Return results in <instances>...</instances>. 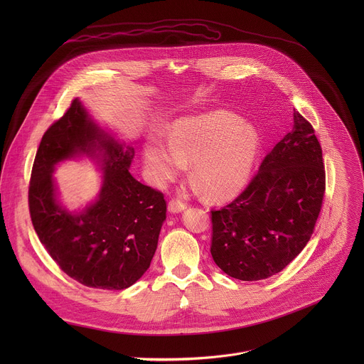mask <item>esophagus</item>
I'll return each mask as SVG.
<instances>
[{
    "label": "esophagus",
    "mask_w": 364,
    "mask_h": 364,
    "mask_svg": "<svg viewBox=\"0 0 364 364\" xmlns=\"http://www.w3.org/2000/svg\"><path fill=\"white\" fill-rule=\"evenodd\" d=\"M186 207H187V204L184 201H181L178 198H173L168 203V212L170 213H180L186 209Z\"/></svg>",
    "instance_id": "34e87169"
}]
</instances>
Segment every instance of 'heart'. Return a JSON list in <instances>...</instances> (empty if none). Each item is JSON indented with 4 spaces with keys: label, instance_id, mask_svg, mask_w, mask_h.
<instances>
[{
    "label": "heart",
    "instance_id": "obj_1",
    "mask_svg": "<svg viewBox=\"0 0 364 364\" xmlns=\"http://www.w3.org/2000/svg\"><path fill=\"white\" fill-rule=\"evenodd\" d=\"M259 135L226 112L180 119L168 139L154 134L144 146L151 178L164 184L191 164V176L212 198L236 194L249 178Z\"/></svg>",
    "mask_w": 364,
    "mask_h": 364
}]
</instances>
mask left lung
<instances>
[{"label": "left lung", "instance_id": "left-lung-1", "mask_svg": "<svg viewBox=\"0 0 364 364\" xmlns=\"http://www.w3.org/2000/svg\"><path fill=\"white\" fill-rule=\"evenodd\" d=\"M326 193L321 145L294 111V127L264 159L249 186L212 210L210 252L216 265L240 281L281 272L314 232Z\"/></svg>", "mask_w": 364, "mask_h": 364}]
</instances>
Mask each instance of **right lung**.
I'll list each match as a JSON object with an SVG mask.
<instances>
[{"label": "right lung", "instance_id": "right-lung-1", "mask_svg": "<svg viewBox=\"0 0 364 364\" xmlns=\"http://www.w3.org/2000/svg\"><path fill=\"white\" fill-rule=\"evenodd\" d=\"M87 153L100 158L98 200L80 214L57 203L50 176L60 161ZM134 148L117 142L87 115L79 99L44 132L28 187L34 230L59 268L85 287L125 289L149 268L166 220L164 194L128 171Z\"/></svg>", "mask_w": 364, "mask_h": 364}]
</instances>
